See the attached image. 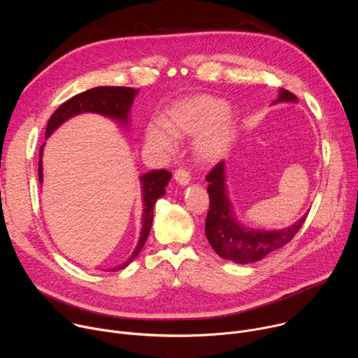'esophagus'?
<instances>
[{"label":"esophagus","instance_id":"1","mask_svg":"<svg viewBox=\"0 0 358 358\" xmlns=\"http://www.w3.org/2000/svg\"><path fill=\"white\" fill-rule=\"evenodd\" d=\"M174 178H176V181H177L180 185H182V187L188 185V184H189V180H191L189 173H188L187 170H184V169H178V170H176V173H174Z\"/></svg>","mask_w":358,"mask_h":358}]
</instances>
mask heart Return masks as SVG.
Masks as SVG:
<instances>
[{"label": "heart", "mask_w": 358, "mask_h": 358, "mask_svg": "<svg viewBox=\"0 0 358 358\" xmlns=\"http://www.w3.org/2000/svg\"><path fill=\"white\" fill-rule=\"evenodd\" d=\"M162 124L163 127L151 123L147 127V141L170 151L174 147V138L195 136V157L206 164L215 163L227 155L236 131L235 119L227 110L225 101L211 96L180 101L163 115Z\"/></svg>", "instance_id": "b5f03b06"}]
</instances>
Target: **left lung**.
<instances>
[{"label": "left lung", "mask_w": 358, "mask_h": 358, "mask_svg": "<svg viewBox=\"0 0 358 358\" xmlns=\"http://www.w3.org/2000/svg\"><path fill=\"white\" fill-rule=\"evenodd\" d=\"M297 97L285 90H279L276 103H296ZM210 211L206 220V236L211 248L222 259L246 265L262 261L269 253L282 248L303 225L306 213L294 224L282 229H255L239 222L228 194L225 162L217 164L207 176Z\"/></svg>", "instance_id": "obj_1"}]
</instances>
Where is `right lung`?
I'll use <instances>...</instances> for the list:
<instances>
[{"label":"right lung","instance_id":"add662e5","mask_svg":"<svg viewBox=\"0 0 358 358\" xmlns=\"http://www.w3.org/2000/svg\"><path fill=\"white\" fill-rule=\"evenodd\" d=\"M138 89L133 87H122V86H97L89 89L83 93H79L62 103L58 110L50 116L46 126V138L52 134L59 126H62L66 120L82 115V113H96L105 117H109L123 127H127L130 123V109L133 106L134 97L138 94ZM45 143L39 150V163H38V177L39 182L43 181L42 173V152ZM171 180V174L166 170H155L140 176L141 182V202H143V214H141V232L140 239L136 245V249L129 257L126 262L113 268L112 271H120L129 266L140 253L144 246L151 224H152V210L159 198L166 194V187Z\"/></svg>","mask_w":358,"mask_h":358}]
</instances>
